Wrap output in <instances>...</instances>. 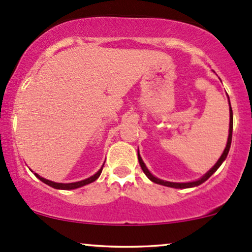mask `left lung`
Returning <instances> with one entry per match:
<instances>
[{
    "label": "left lung",
    "mask_w": 252,
    "mask_h": 252,
    "mask_svg": "<svg viewBox=\"0 0 252 252\" xmlns=\"http://www.w3.org/2000/svg\"><path fill=\"white\" fill-rule=\"evenodd\" d=\"M228 102H230V100H228ZM232 128H233V115H232V108H231V104H230V129H228V139H227V144H226V148L224 150V152H222L221 157L218 159V162L216 163V165L213 166V168L211 169L210 171L207 172V174H205L203 176L201 177L200 180L197 181H194V182H188V183H175V182H168V181H163V180H159L157 179V177H155L154 175L151 174L148 170V168L145 166V164H144L143 159H141L139 152H138V160H139V164L141 166V169H143L144 174L146 175V176L149 177L150 180L152 181V182L157 183V185H162V186H165V187H171V188H191V187H196V186L201 185V183L205 182L206 180H208L212 175L214 174L218 170V168H219L220 165H221V163L224 162L225 158L227 157V154L228 151H230V146H231V140H232Z\"/></svg>",
    "instance_id": "1"
}]
</instances>
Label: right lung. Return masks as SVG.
Instances as JSON below:
<instances>
[{"label": "right lung", "instance_id": "1", "mask_svg": "<svg viewBox=\"0 0 252 252\" xmlns=\"http://www.w3.org/2000/svg\"><path fill=\"white\" fill-rule=\"evenodd\" d=\"M102 169H103V165H102V168L100 169V170L96 172L95 175L90 176L89 179L83 180V181H78V182H73V183H56V182H52V181H49V180H46V179H42V177L39 176L38 174H34V175H35L36 177H38L39 180L42 181V182L46 183V185H49L50 187L56 188V189H65V190H69V189L80 188V187H83V186H86V185H89V183L94 182L95 180L98 179V176H100L101 172H102Z\"/></svg>", "mask_w": 252, "mask_h": 252}]
</instances>
